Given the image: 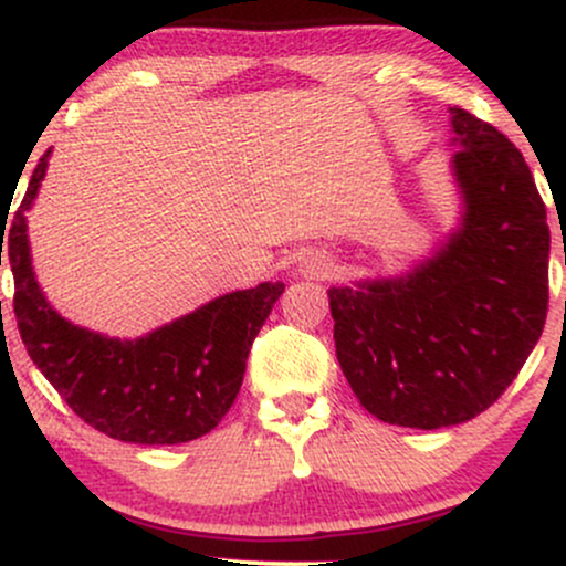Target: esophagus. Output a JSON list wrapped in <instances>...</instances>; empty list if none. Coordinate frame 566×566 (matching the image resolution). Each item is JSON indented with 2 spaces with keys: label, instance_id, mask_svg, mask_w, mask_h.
I'll return each mask as SVG.
<instances>
[{
  "label": "esophagus",
  "instance_id": "1",
  "mask_svg": "<svg viewBox=\"0 0 566 566\" xmlns=\"http://www.w3.org/2000/svg\"><path fill=\"white\" fill-rule=\"evenodd\" d=\"M297 271H301V276H305V279H324L329 274V271H333V261H329L327 252L311 250L301 258V263H297Z\"/></svg>",
  "mask_w": 566,
  "mask_h": 566
}]
</instances>
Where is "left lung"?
<instances>
[{
	"label": "left lung",
	"instance_id": "left-lung-1",
	"mask_svg": "<svg viewBox=\"0 0 566 566\" xmlns=\"http://www.w3.org/2000/svg\"><path fill=\"white\" fill-rule=\"evenodd\" d=\"M458 223L396 274L333 287L335 354L369 415L391 426H458L511 386L548 311L551 231L522 151L450 108Z\"/></svg>",
	"mask_w": 566,
	"mask_h": 566
}]
</instances>
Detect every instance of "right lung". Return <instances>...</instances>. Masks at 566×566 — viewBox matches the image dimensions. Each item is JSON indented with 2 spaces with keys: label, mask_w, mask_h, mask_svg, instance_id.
Segmentation results:
<instances>
[{
  "label": "right lung",
  "mask_w": 566,
  "mask_h": 566,
  "mask_svg": "<svg viewBox=\"0 0 566 566\" xmlns=\"http://www.w3.org/2000/svg\"><path fill=\"white\" fill-rule=\"evenodd\" d=\"M44 151L15 218L0 220L15 279V319L23 346L76 415L106 437L129 444H184L210 433L242 388L247 356L282 282L226 292L191 314L140 337H112L69 322L50 305L31 263L29 220L48 175Z\"/></svg>",
  "instance_id": "right-lung-1"
}]
</instances>
